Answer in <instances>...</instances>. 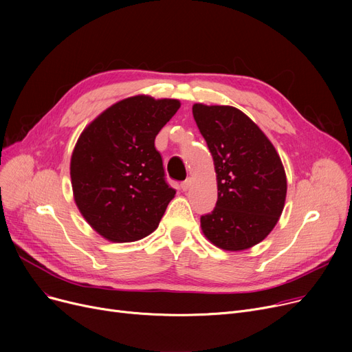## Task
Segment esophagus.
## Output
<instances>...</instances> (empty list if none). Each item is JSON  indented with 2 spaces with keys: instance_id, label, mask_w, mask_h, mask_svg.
Returning a JSON list of instances; mask_svg holds the SVG:
<instances>
[{
  "instance_id": "34e87169",
  "label": "esophagus",
  "mask_w": 352,
  "mask_h": 352,
  "mask_svg": "<svg viewBox=\"0 0 352 352\" xmlns=\"http://www.w3.org/2000/svg\"><path fill=\"white\" fill-rule=\"evenodd\" d=\"M191 182H192L191 178H187L186 181H184V182L181 184V190H182V191H188L190 187H191Z\"/></svg>"
}]
</instances>
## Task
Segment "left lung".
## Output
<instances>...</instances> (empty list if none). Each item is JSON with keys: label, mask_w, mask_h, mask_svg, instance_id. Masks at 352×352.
Instances as JSON below:
<instances>
[{"label": "left lung", "mask_w": 352, "mask_h": 352, "mask_svg": "<svg viewBox=\"0 0 352 352\" xmlns=\"http://www.w3.org/2000/svg\"><path fill=\"white\" fill-rule=\"evenodd\" d=\"M192 116L212 155L218 187L217 206L201 217V230L221 250H248L283 214L287 175L281 158L260 126L235 107L194 104Z\"/></svg>", "instance_id": "8db88e82"}]
</instances>
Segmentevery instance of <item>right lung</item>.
Returning <instances> with one entry per match:
<instances>
[{
    "label": "right lung",
    "mask_w": 352,
    "mask_h": 352,
    "mask_svg": "<svg viewBox=\"0 0 352 352\" xmlns=\"http://www.w3.org/2000/svg\"><path fill=\"white\" fill-rule=\"evenodd\" d=\"M179 107L178 100L150 96L121 100L89 122L74 146V201L108 241L133 243L150 235L174 198L154 141Z\"/></svg>",
    "instance_id": "add662e5"
}]
</instances>
